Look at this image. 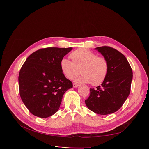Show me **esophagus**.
<instances>
[{"label":"esophagus","mask_w":149,"mask_h":149,"mask_svg":"<svg viewBox=\"0 0 149 149\" xmlns=\"http://www.w3.org/2000/svg\"><path fill=\"white\" fill-rule=\"evenodd\" d=\"M73 86L74 88H77V87L79 86V84H77V83H73Z\"/></svg>","instance_id":"1"}]
</instances>
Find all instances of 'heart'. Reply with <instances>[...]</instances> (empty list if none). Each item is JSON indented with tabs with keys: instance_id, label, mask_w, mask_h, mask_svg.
<instances>
[{
	"instance_id": "obj_1",
	"label": "heart",
	"mask_w": 149,
	"mask_h": 149,
	"mask_svg": "<svg viewBox=\"0 0 149 149\" xmlns=\"http://www.w3.org/2000/svg\"><path fill=\"white\" fill-rule=\"evenodd\" d=\"M70 57L73 61L63 58L60 62L61 70L67 78L73 79L81 68L83 74L75 78L76 81L97 86L105 80L109 68L106 58L86 48L76 49Z\"/></svg>"
}]
</instances>
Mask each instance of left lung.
Instances as JSON below:
<instances>
[{
	"label": "left lung",
	"instance_id": "1",
	"mask_svg": "<svg viewBox=\"0 0 149 149\" xmlns=\"http://www.w3.org/2000/svg\"><path fill=\"white\" fill-rule=\"evenodd\" d=\"M108 63V73L101 86L90 89L85 100L89 110L101 115L118 111L128 97L132 79V70L125 56L109 47H97Z\"/></svg>",
	"mask_w": 149,
	"mask_h": 149
}]
</instances>
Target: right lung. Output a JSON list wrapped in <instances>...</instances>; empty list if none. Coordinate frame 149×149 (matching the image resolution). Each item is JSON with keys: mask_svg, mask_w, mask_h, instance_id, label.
Returning a JSON list of instances; mask_svg holds the SVG:
<instances>
[{"mask_svg": "<svg viewBox=\"0 0 149 149\" xmlns=\"http://www.w3.org/2000/svg\"><path fill=\"white\" fill-rule=\"evenodd\" d=\"M72 48L49 47L31 53L20 70V96L33 115L47 118L58 111L63 96L73 83L66 78L60 62Z\"/></svg>", "mask_w": 149, "mask_h": 149, "instance_id": "obj_1", "label": "right lung"}]
</instances>
